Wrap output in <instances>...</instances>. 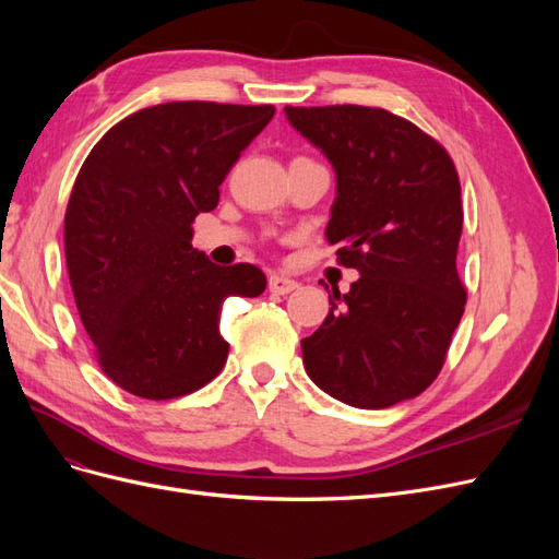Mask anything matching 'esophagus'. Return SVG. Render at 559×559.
I'll list each match as a JSON object with an SVG mask.
<instances>
[{"label": "esophagus", "instance_id": "obj_1", "mask_svg": "<svg viewBox=\"0 0 559 559\" xmlns=\"http://www.w3.org/2000/svg\"><path fill=\"white\" fill-rule=\"evenodd\" d=\"M267 289L277 294V296H286V294H292L294 289H298V282L292 280V277H286V275H270Z\"/></svg>", "mask_w": 559, "mask_h": 559}]
</instances>
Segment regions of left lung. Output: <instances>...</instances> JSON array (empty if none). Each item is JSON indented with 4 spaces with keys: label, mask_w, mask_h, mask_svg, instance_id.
Returning <instances> with one entry per match:
<instances>
[{
    "label": "left lung",
    "mask_w": 559,
    "mask_h": 559,
    "mask_svg": "<svg viewBox=\"0 0 559 559\" xmlns=\"http://www.w3.org/2000/svg\"><path fill=\"white\" fill-rule=\"evenodd\" d=\"M284 111L333 163L326 240L361 275L347 294L333 289L324 324L300 341L302 364L333 399L389 408L438 378L464 314L460 175L441 142L386 109Z\"/></svg>",
    "instance_id": "obj_1"
}]
</instances>
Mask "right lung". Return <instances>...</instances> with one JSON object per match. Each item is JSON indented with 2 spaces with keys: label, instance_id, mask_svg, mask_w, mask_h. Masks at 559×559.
Returning <instances> with one entry per match:
<instances>
[{
  "label": "right lung",
  "instance_id": "obj_1",
  "mask_svg": "<svg viewBox=\"0 0 559 559\" xmlns=\"http://www.w3.org/2000/svg\"><path fill=\"white\" fill-rule=\"evenodd\" d=\"M273 105L165 103L130 114L83 160L64 212L67 273L105 376L167 401L212 382L228 359V296L263 294L251 263L214 265L193 249L195 216Z\"/></svg>",
  "mask_w": 559,
  "mask_h": 559
}]
</instances>
